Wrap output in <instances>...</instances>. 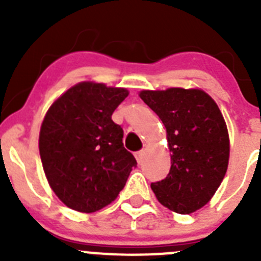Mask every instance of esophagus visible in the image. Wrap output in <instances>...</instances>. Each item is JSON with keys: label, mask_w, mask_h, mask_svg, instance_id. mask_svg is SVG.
Masks as SVG:
<instances>
[{"label": "esophagus", "mask_w": 261, "mask_h": 261, "mask_svg": "<svg viewBox=\"0 0 261 261\" xmlns=\"http://www.w3.org/2000/svg\"><path fill=\"white\" fill-rule=\"evenodd\" d=\"M144 156H145V150H141V151H138V153H136V159H137L138 163H141L142 161H144Z\"/></svg>", "instance_id": "esophagus-1"}]
</instances>
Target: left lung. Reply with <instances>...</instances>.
<instances>
[{
    "instance_id": "obj_1",
    "label": "left lung",
    "mask_w": 261,
    "mask_h": 261,
    "mask_svg": "<svg viewBox=\"0 0 261 261\" xmlns=\"http://www.w3.org/2000/svg\"><path fill=\"white\" fill-rule=\"evenodd\" d=\"M140 98L162 120L171 155L166 179L151 183L163 206L191 214L208 204L225 177L230 138L222 112L201 89L142 90Z\"/></svg>"
}]
</instances>
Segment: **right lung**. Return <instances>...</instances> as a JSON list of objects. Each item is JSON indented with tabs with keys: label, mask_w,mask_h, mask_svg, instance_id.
<instances>
[{
	"label": "right lung",
	"mask_w": 261,
	"mask_h": 261,
	"mask_svg": "<svg viewBox=\"0 0 261 261\" xmlns=\"http://www.w3.org/2000/svg\"><path fill=\"white\" fill-rule=\"evenodd\" d=\"M128 95L124 87L84 81L48 108L39 151L48 184L68 208L103 209L116 200L137 165L124 147L123 129L111 119Z\"/></svg>",
	"instance_id": "right-lung-1"
}]
</instances>
